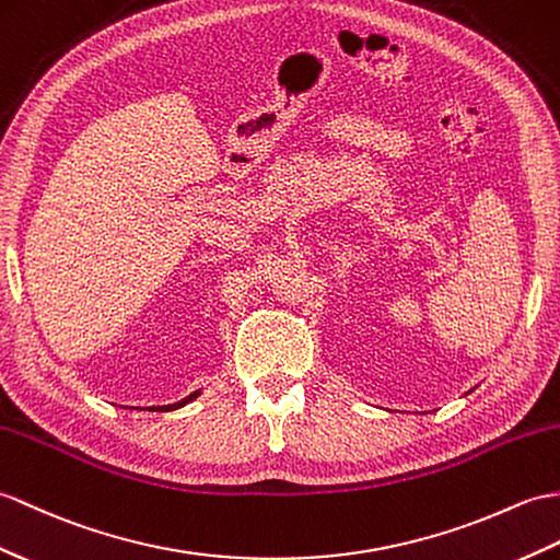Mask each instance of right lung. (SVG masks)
<instances>
[{
  "instance_id": "1",
  "label": "right lung",
  "mask_w": 560,
  "mask_h": 560,
  "mask_svg": "<svg viewBox=\"0 0 560 560\" xmlns=\"http://www.w3.org/2000/svg\"><path fill=\"white\" fill-rule=\"evenodd\" d=\"M195 396H198V394H190L188 398H184V400H180V402H174V406H166V408H154V410H174V408H180V406H186L188 400H192Z\"/></svg>"
}]
</instances>
